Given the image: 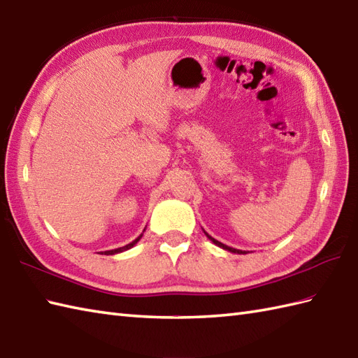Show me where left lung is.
I'll use <instances>...</instances> for the list:
<instances>
[{
    "label": "left lung",
    "mask_w": 358,
    "mask_h": 358,
    "mask_svg": "<svg viewBox=\"0 0 358 358\" xmlns=\"http://www.w3.org/2000/svg\"><path fill=\"white\" fill-rule=\"evenodd\" d=\"M205 233V236L208 237V239L214 243V245H217L219 248H222V250H227V251H229V252H234V254H246L248 251H242V250H236V248H231V246H228V245H225V243H222V242H219V241H216L214 239V237H211L208 233L206 231H203Z\"/></svg>",
    "instance_id": "obj_1"
}]
</instances>
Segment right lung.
I'll return each mask as SVG.
<instances>
[{
  "mask_svg": "<svg viewBox=\"0 0 358 358\" xmlns=\"http://www.w3.org/2000/svg\"><path fill=\"white\" fill-rule=\"evenodd\" d=\"M145 231V229H144ZM144 234V233H142ZM142 234L141 236H138L136 239H134L131 243H129V245H125V246H121V248H116V250H108V251H101L102 254H106V256H113V254H117V252H122V251H127V250H130V248H133L134 245H136L139 241H141V237H142Z\"/></svg>",
  "mask_w": 358,
  "mask_h": 358,
  "instance_id": "obj_1",
  "label": "right lung"
}]
</instances>
